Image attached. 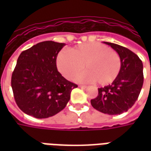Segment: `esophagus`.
<instances>
[{
    "instance_id": "34e87169",
    "label": "esophagus",
    "mask_w": 151,
    "mask_h": 151,
    "mask_svg": "<svg viewBox=\"0 0 151 151\" xmlns=\"http://www.w3.org/2000/svg\"><path fill=\"white\" fill-rule=\"evenodd\" d=\"M78 86H79V87H80V88H82V89L86 88V86H83V85H79Z\"/></svg>"
}]
</instances>
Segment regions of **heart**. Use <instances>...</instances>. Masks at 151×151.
Instances as JSON below:
<instances>
[{
  "mask_svg": "<svg viewBox=\"0 0 151 151\" xmlns=\"http://www.w3.org/2000/svg\"><path fill=\"white\" fill-rule=\"evenodd\" d=\"M57 69L64 77L73 80L84 65L86 70L79 77L81 82L96 81L99 85L107 86L116 79L121 69L119 54L103 43L80 44L69 49V52H60L56 58Z\"/></svg>",
  "mask_w": 151,
  "mask_h": 151,
  "instance_id": "heart-1",
  "label": "heart"
}]
</instances>
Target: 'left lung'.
Listing matches in <instances>:
<instances>
[{"instance_id":"obj_1","label":"left lung","mask_w":151,"mask_h":151,"mask_svg":"<svg viewBox=\"0 0 151 151\" xmlns=\"http://www.w3.org/2000/svg\"><path fill=\"white\" fill-rule=\"evenodd\" d=\"M120 57V73L111 85L99 88L98 96L91 100L92 107L108 115H120L133 107L143 85V65L132 51L124 47L104 42Z\"/></svg>"}]
</instances>
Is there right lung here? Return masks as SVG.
<instances>
[{
  "instance_id": "right-lung-1",
  "label": "right lung",
  "mask_w": 151,
  "mask_h": 151,
  "mask_svg": "<svg viewBox=\"0 0 151 151\" xmlns=\"http://www.w3.org/2000/svg\"><path fill=\"white\" fill-rule=\"evenodd\" d=\"M65 43L43 41L18 56L12 73L15 102L24 113L38 119L52 116L65 108L75 83L57 70L56 57Z\"/></svg>"
}]
</instances>
